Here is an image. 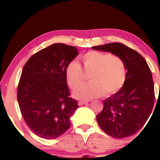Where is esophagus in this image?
I'll return each instance as SVG.
<instances>
[{
	"instance_id": "esophagus-1",
	"label": "esophagus",
	"mask_w": 160,
	"mask_h": 160,
	"mask_svg": "<svg viewBox=\"0 0 160 160\" xmlns=\"http://www.w3.org/2000/svg\"><path fill=\"white\" fill-rule=\"evenodd\" d=\"M87 103H88V102H86V101H80V102H78V105L81 106V105H83V104H87Z\"/></svg>"
}]
</instances>
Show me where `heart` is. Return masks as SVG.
<instances>
[{
    "label": "heart",
    "mask_w": 160,
    "mask_h": 160,
    "mask_svg": "<svg viewBox=\"0 0 160 160\" xmlns=\"http://www.w3.org/2000/svg\"><path fill=\"white\" fill-rule=\"evenodd\" d=\"M84 71L90 74L89 81L82 84L73 92L79 100H91L95 98L111 95L117 92L123 86L126 78V69L122 58L110 53L92 50L81 58ZM65 77L69 86L75 89L84 80V73L76 61L69 62L65 68Z\"/></svg>",
    "instance_id": "heart-1"
}]
</instances>
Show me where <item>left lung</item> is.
Listing matches in <instances>:
<instances>
[{"label":"left lung","mask_w":160,"mask_h":160,"mask_svg":"<svg viewBox=\"0 0 160 160\" xmlns=\"http://www.w3.org/2000/svg\"><path fill=\"white\" fill-rule=\"evenodd\" d=\"M92 49L121 57L127 71L122 88L104 100L97 122L110 136H132L144 126L153 110L155 95L151 71L138 52L122 43H107Z\"/></svg>","instance_id":"obj_1"}]
</instances>
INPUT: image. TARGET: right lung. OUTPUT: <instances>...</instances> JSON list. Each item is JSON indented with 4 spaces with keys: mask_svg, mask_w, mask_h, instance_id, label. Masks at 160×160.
Wrapping results in <instances>:
<instances>
[{
    "mask_svg": "<svg viewBox=\"0 0 160 160\" xmlns=\"http://www.w3.org/2000/svg\"><path fill=\"white\" fill-rule=\"evenodd\" d=\"M79 54L76 47L54 43L28 60L18 85L17 100L30 129L42 138L55 139L71 126L79 108L70 98L66 66Z\"/></svg>",
    "mask_w": 160,
    "mask_h": 160,
    "instance_id": "obj_1",
    "label": "right lung"
}]
</instances>
